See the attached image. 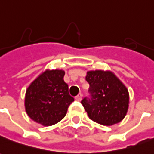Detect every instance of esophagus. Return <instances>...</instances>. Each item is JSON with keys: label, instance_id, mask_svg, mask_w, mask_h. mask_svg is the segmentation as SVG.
Instances as JSON below:
<instances>
[{"label": "esophagus", "instance_id": "1", "mask_svg": "<svg viewBox=\"0 0 154 154\" xmlns=\"http://www.w3.org/2000/svg\"><path fill=\"white\" fill-rule=\"evenodd\" d=\"M75 100H78V101H80V100H82V95L79 93V95H77V96H75Z\"/></svg>", "mask_w": 154, "mask_h": 154}]
</instances>
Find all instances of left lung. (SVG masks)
I'll use <instances>...</instances> for the list:
<instances>
[{
	"label": "left lung",
	"mask_w": 154,
	"mask_h": 154,
	"mask_svg": "<svg viewBox=\"0 0 154 154\" xmlns=\"http://www.w3.org/2000/svg\"><path fill=\"white\" fill-rule=\"evenodd\" d=\"M85 79L91 98L81 101L90 119L104 126L120 122L127 115L129 93L119 78L110 70H89Z\"/></svg>",
	"instance_id": "1"
}]
</instances>
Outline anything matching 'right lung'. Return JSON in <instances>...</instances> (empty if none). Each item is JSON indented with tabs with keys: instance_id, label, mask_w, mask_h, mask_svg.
<instances>
[{
	"instance_id": "1",
	"label": "right lung",
	"mask_w": 154,
	"mask_h": 154,
	"mask_svg": "<svg viewBox=\"0 0 154 154\" xmlns=\"http://www.w3.org/2000/svg\"><path fill=\"white\" fill-rule=\"evenodd\" d=\"M64 75L62 69H46L26 89L25 110L37 123L44 127L58 123L75 100L69 94V86L63 80Z\"/></svg>"
}]
</instances>
